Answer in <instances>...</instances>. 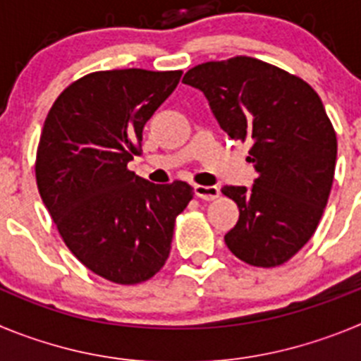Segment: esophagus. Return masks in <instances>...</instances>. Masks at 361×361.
I'll return each instance as SVG.
<instances>
[{
	"instance_id": "esophagus-1",
	"label": "esophagus",
	"mask_w": 361,
	"mask_h": 361,
	"mask_svg": "<svg viewBox=\"0 0 361 361\" xmlns=\"http://www.w3.org/2000/svg\"><path fill=\"white\" fill-rule=\"evenodd\" d=\"M193 191H195V195L202 200H215L216 197L220 195V190L216 186H200V184H195V186H193Z\"/></svg>"
}]
</instances>
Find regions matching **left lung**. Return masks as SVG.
I'll list each match as a JSON object with an SVG mask.
<instances>
[{"mask_svg":"<svg viewBox=\"0 0 361 361\" xmlns=\"http://www.w3.org/2000/svg\"><path fill=\"white\" fill-rule=\"evenodd\" d=\"M208 99L220 128L250 141L251 188L224 186L237 202L229 251L245 264L288 262L317 231L336 166V133L322 99L305 81L253 57L209 61L183 79Z\"/></svg>","mask_w":361,"mask_h":361,"instance_id":"8db88e82","label":"left lung"}]
</instances>
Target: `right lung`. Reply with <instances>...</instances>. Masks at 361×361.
<instances>
[{
    "instance_id": "right-lung-1",
    "label": "right lung",
    "mask_w": 361,
    "mask_h": 361,
    "mask_svg": "<svg viewBox=\"0 0 361 361\" xmlns=\"http://www.w3.org/2000/svg\"><path fill=\"white\" fill-rule=\"evenodd\" d=\"M183 72L88 73L50 108L36 159L37 190L63 240L95 275L141 283L168 260L175 219L193 199L183 180L152 184L128 170L142 128Z\"/></svg>"
}]
</instances>
